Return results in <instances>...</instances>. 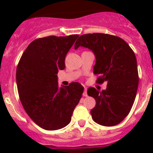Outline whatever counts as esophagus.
Wrapping results in <instances>:
<instances>
[{
    "label": "esophagus",
    "mask_w": 153,
    "mask_h": 153,
    "mask_svg": "<svg viewBox=\"0 0 153 153\" xmlns=\"http://www.w3.org/2000/svg\"><path fill=\"white\" fill-rule=\"evenodd\" d=\"M82 95H83V97H87V89L85 87L84 88V91H83V94H82Z\"/></svg>",
    "instance_id": "34e87169"
}]
</instances>
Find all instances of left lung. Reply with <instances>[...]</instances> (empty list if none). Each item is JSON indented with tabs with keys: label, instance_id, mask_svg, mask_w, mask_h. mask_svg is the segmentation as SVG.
<instances>
[{
	"label": "left lung",
	"instance_id": "left-lung-1",
	"mask_svg": "<svg viewBox=\"0 0 153 153\" xmlns=\"http://www.w3.org/2000/svg\"><path fill=\"white\" fill-rule=\"evenodd\" d=\"M80 46L95 55L97 82H107L106 89L101 92L94 87L87 90V94L96 101L91 111L92 118L101 126H116L129 114L137 95L139 76L135 54L124 39L104 33L82 35L74 49Z\"/></svg>",
	"mask_w": 153,
	"mask_h": 153
}]
</instances>
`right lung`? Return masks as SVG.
<instances>
[{
  "mask_svg": "<svg viewBox=\"0 0 153 153\" xmlns=\"http://www.w3.org/2000/svg\"><path fill=\"white\" fill-rule=\"evenodd\" d=\"M79 35L39 38L27 46L16 68L18 94L30 118L46 130L67 126L83 93L79 82L59 87L57 74Z\"/></svg>",
  "mask_w": 153,
  "mask_h": 153,
  "instance_id": "add662e5",
  "label": "right lung"
}]
</instances>
